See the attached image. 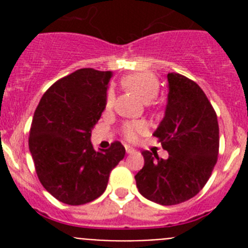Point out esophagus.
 <instances>
[{
    "label": "esophagus",
    "instance_id": "1",
    "mask_svg": "<svg viewBox=\"0 0 248 248\" xmlns=\"http://www.w3.org/2000/svg\"><path fill=\"white\" fill-rule=\"evenodd\" d=\"M125 151H126V154H133V153H134V151H135V149L131 148V146L126 145L125 146Z\"/></svg>",
    "mask_w": 248,
    "mask_h": 248
}]
</instances>
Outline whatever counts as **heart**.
<instances>
[{"mask_svg":"<svg viewBox=\"0 0 248 248\" xmlns=\"http://www.w3.org/2000/svg\"><path fill=\"white\" fill-rule=\"evenodd\" d=\"M123 84L144 103H150L151 100H154L159 93V82L150 73L130 74L123 79ZM114 102H115V92L110 88L107 94L105 108L110 109L114 105ZM144 130H145L144 123H129L124 128V134L128 139H135Z\"/></svg>","mask_w":248,"mask_h":248,"instance_id":"obj_1","label":"heart"}]
</instances>
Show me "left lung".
<instances>
[{"mask_svg": "<svg viewBox=\"0 0 248 248\" xmlns=\"http://www.w3.org/2000/svg\"><path fill=\"white\" fill-rule=\"evenodd\" d=\"M168 83L165 114L153 135L169 157L143 151L144 166L135 175L140 194L164 206L200 192L216 165L220 143L217 117L202 89L177 73H169Z\"/></svg>", "mask_w": 248, "mask_h": 248, "instance_id": "left-lung-1", "label": "left lung"}]
</instances>
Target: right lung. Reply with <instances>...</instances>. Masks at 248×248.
Here are the masks:
<instances>
[{
	"label": "right lung",
	"mask_w": 248,
	"mask_h": 248,
	"mask_svg": "<svg viewBox=\"0 0 248 248\" xmlns=\"http://www.w3.org/2000/svg\"><path fill=\"white\" fill-rule=\"evenodd\" d=\"M113 73L78 69L54 83L34 111L30 145L38 179L52 196L83 205L105 191L109 175L125 155L115 141L95 150L92 130L102 117Z\"/></svg>",
	"instance_id": "obj_1"
}]
</instances>
